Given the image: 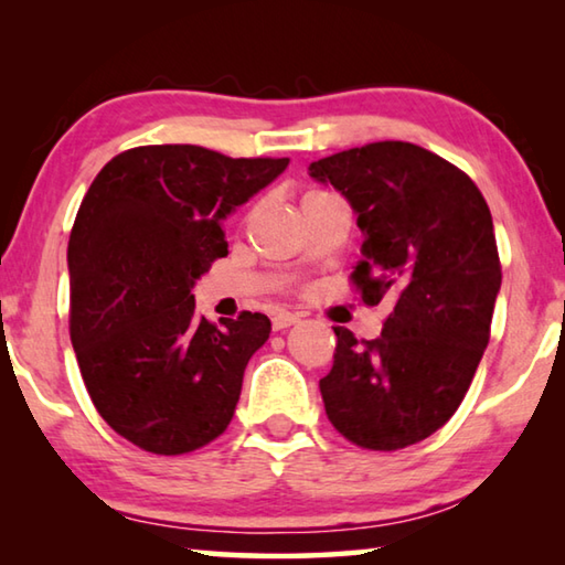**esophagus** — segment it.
I'll return each instance as SVG.
<instances>
[{"mask_svg":"<svg viewBox=\"0 0 565 565\" xmlns=\"http://www.w3.org/2000/svg\"><path fill=\"white\" fill-rule=\"evenodd\" d=\"M294 323H299V317H296V313H289V311H279V313H274V319H271V327H274V331H284V329L294 327Z\"/></svg>","mask_w":565,"mask_h":565,"instance_id":"esophagus-1","label":"esophagus"}]
</instances>
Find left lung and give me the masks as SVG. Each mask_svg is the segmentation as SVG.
Returning <instances> with one entry per match:
<instances>
[{"label": "left lung", "instance_id": "left-lung-1", "mask_svg": "<svg viewBox=\"0 0 565 565\" xmlns=\"http://www.w3.org/2000/svg\"><path fill=\"white\" fill-rule=\"evenodd\" d=\"M363 234L353 281L391 313L376 341L337 327L319 381L327 416L361 448L396 451L436 434L461 406L486 347L501 262L493 218L461 169L408 141H374L311 161Z\"/></svg>", "mask_w": 565, "mask_h": 565}]
</instances>
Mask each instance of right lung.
Here are the masks:
<instances>
[{"label":"right lung","instance_id":"1","mask_svg":"<svg viewBox=\"0 0 565 565\" xmlns=\"http://www.w3.org/2000/svg\"><path fill=\"white\" fill-rule=\"evenodd\" d=\"M289 167L194 145L121 151L84 196L66 248L70 331L102 418L134 446L177 456L226 431L264 313L224 327L196 313V279L228 254L222 222Z\"/></svg>","mask_w":565,"mask_h":565}]
</instances>
